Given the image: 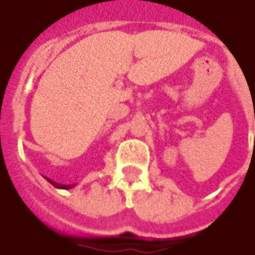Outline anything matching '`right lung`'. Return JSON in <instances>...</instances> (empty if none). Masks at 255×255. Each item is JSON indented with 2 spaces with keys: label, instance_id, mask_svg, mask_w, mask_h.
Segmentation results:
<instances>
[{
  "label": "right lung",
  "instance_id": "1",
  "mask_svg": "<svg viewBox=\"0 0 255 255\" xmlns=\"http://www.w3.org/2000/svg\"><path fill=\"white\" fill-rule=\"evenodd\" d=\"M46 180L49 183H50V184H53V186H54V187H56V188H63V190H69V188L75 187V184H60V183H56V182H53V180H50L49 177H46Z\"/></svg>",
  "mask_w": 255,
  "mask_h": 255
}]
</instances>
